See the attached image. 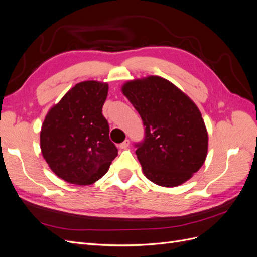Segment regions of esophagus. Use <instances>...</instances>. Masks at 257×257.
<instances>
[{"mask_svg":"<svg viewBox=\"0 0 257 257\" xmlns=\"http://www.w3.org/2000/svg\"><path fill=\"white\" fill-rule=\"evenodd\" d=\"M128 146H130V141H128V139H125V141H124L122 144L119 145V148H120V149H126Z\"/></svg>","mask_w":257,"mask_h":257,"instance_id":"esophagus-1","label":"esophagus"}]
</instances>
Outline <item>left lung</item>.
Wrapping results in <instances>:
<instances>
[{"label":"left lung","mask_w":257,"mask_h":257,"mask_svg":"<svg viewBox=\"0 0 257 257\" xmlns=\"http://www.w3.org/2000/svg\"><path fill=\"white\" fill-rule=\"evenodd\" d=\"M121 91L146 126L144 142L136 145L144 175L165 188L188 181L208 153V132L198 107L159 76L130 80Z\"/></svg>","instance_id":"obj_1"}]
</instances>
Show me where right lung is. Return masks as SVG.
Instances as JSON below:
<instances>
[{
  "label": "right lung",
  "mask_w": 257,
  "mask_h": 257,
  "mask_svg": "<svg viewBox=\"0 0 257 257\" xmlns=\"http://www.w3.org/2000/svg\"><path fill=\"white\" fill-rule=\"evenodd\" d=\"M107 94V82H79L45 116L40 136L43 157L52 172L68 183L96 182L118 155L102 113Z\"/></svg>",
  "instance_id": "right-lung-1"
}]
</instances>
